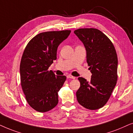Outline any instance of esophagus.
I'll return each instance as SVG.
<instances>
[{
	"label": "esophagus",
	"mask_w": 133,
	"mask_h": 133,
	"mask_svg": "<svg viewBox=\"0 0 133 133\" xmlns=\"http://www.w3.org/2000/svg\"><path fill=\"white\" fill-rule=\"evenodd\" d=\"M67 78H71V79H75V77H73V76L70 75H69L67 76Z\"/></svg>",
	"instance_id": "1"
}]
</instances>
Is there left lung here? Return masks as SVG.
Listing matches in <instances>:
<instances>
[{"mask_svg":"<svg viewBox=\"0 0 133 133\" xmlns=\"http://www.w3.org/2000/svg\"><path fill=\"white\" fill-rule=\"evenodd\" d=\"M74 33L84 44L92 74L89 81L82 77L78 78L80 87L76 92L77 98L83 107L95 110L107 103L116 85V51L110 39L96 28H79Z\"/></svg>","mask_w":133,"mask_h":133,"instance_id":"obj_1","label":"left lung"}]
</instances>
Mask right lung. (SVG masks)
Returning a JSON list of instances; mask_svg holds the SVG:
<instances>
[{"label": "right lung", "instance_id": "right-lung-1", "mask_svg": "<svg viewBox=\"0 0 133 133\" xmlns=\"http://www.w3.org/2000/svg\"><path fill=\"white\" fill-rule=\"evenodd\" d=\"M70 30L46 31L31 39L23 53L20 64L21 86L29 105L40 112L51 110L58 103V92L66 79L48 70L56 59L58 47Z\"/></svg>", "mask_w": 133, "mask_h": 133}]
</instances>
